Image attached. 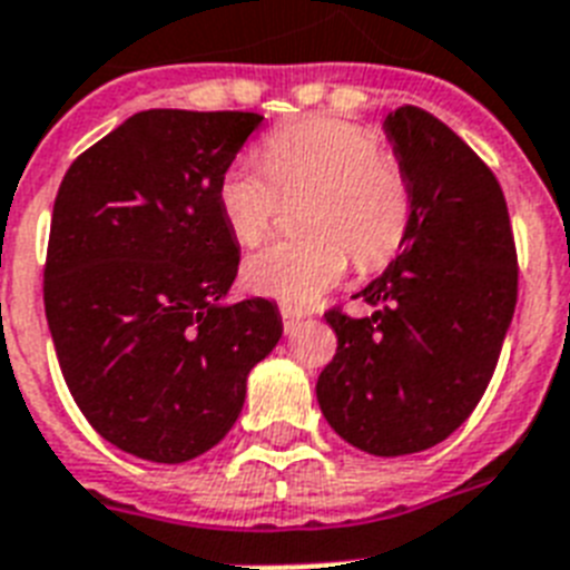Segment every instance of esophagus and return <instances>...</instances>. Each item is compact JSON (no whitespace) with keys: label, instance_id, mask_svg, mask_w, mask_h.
Segmentation results:
<instances>
[{"label":"esophagus","instance_id":"obj_1","mask_svg":"<svg viewBox=\"0 0 570 570\" xmlns=\"http://www.w3.org/2000/svg\"><path fill=\"white\" fill-rule=\"evenodd\" d=\"M281 318H284V331L289 333V331H295V325H298L301 318H304V309L284 304V307H281Z\"/></svg>","mask_w":570,"mask_h":570}]
</instances>
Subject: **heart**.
Listing matches in <instances>:
<instances>
[{"label": "heart", "mask_w": 570, "mask_h": 570, "mask_svg": "<svg viewBox=\"0 0 570 570\" xmlns=\"http://www.w3.org/2000/svg\"><path fill=\"white\" fill-rule=\"evenodd\" d=\"M261 166L237 157L222 173L216 205L230 237L257 245L272 230L282 193L309 189L304 230L248 257L245 286L284 304H313L340 284L354 254L374 272L401 252L413 225V184L377 131L340 117L286 122L263 142Z\"/></svg>", "instance_id": "b5f03b06"}]
</instances>
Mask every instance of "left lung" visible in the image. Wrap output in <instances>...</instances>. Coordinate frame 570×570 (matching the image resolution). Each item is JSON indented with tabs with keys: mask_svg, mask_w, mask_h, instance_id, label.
I'll list each match as a JSON object with an SVG mask.
<instances>
[{
	"mask_svg": "<svg viewBox=\"0 0 570 570\" xmlns=\"http://www.w3.org/2000/svg\"><path fill=\"white\" fill-rule=\"evenodd\" d=\"M383 128L413 184V225L390 269L354 295L372 316L325 313L336 354L316 397L345 442L404 456L480 404L515 313L518 254L501 184L471 146L413 105Z\"/></svg>",
	"mask_w": 570,
	"mask_h": 570,
	"instance_id": "8db88e82",
	"label": "left lung"
}]
</instances>
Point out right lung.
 <instances>
[{
    "label": "right lung",
    "mask_w": 570,
    "mask_h": 570,
    "mask_svg": "<svg viewBox=\"0 0 570 570\" xmlns=\"http://www.w3.org/2000/svg\"><path fill=\"white\" fill-rule=\"evenodd\" d=\"M263 122L245 110H140L60 180L46 322L78 410L119 451L187 462L225 439L284 325L272 301L222 304L239 245L216 187Z\"/></svg>",
    "instance_id": "right-lung-1"
}]
</instances>
